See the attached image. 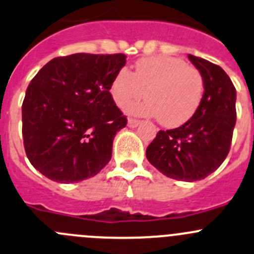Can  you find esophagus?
I'll list each match as a JSON object with an SVG mask.
<instances>
[{"label": "esophagus", "mask_w": 254, "mask_h": 254, "mask_svg": "<svg viewBox=\"0 0 254 254\" xmlns=\"http://www.w3.org/2000/svg\"><path fill=\"white\" fill-rule=\"evenodd\" d=\"M139 124H140V122L136 119H131V118H130V119L127 120V127H136Z\"/></svg>", "instance_id": "34e87169"}]
</instances>
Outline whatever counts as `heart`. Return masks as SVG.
Wrapping results in <instances>:
<instances>
[{
	"label": "heart",
	"mask_w": 254,
	"mask_h": 254,
	"mask_svg": "<svg viewBox=\"0 0 254 254\" xmlns=\"http://www.w3.org/2000/svg\"><path fill=\"white\" fill-rule=\"evenodd\" d=\"M145 90L149 100L132 105L130 112L159 117L165 127H177L197 112L203 97V79L197 69L187 67L181 59L160 56L140 59L134 74L122 68L110 83V94L120 108L141 99Z\"/></svg>",
	"instance_id": "b5f03b06"
}]
</instances>
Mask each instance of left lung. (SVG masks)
Segmentation results:
<instances>
[{
    "label": "left lung",
    "mask_w": 254,
    "mask_h": 254,
    "mask_svg": "<svg viewBox=\"0 0 254 254\" xmlns=\"http://www.w3.org/2000/svg\"><path fill=\"white\" fill-rule=\"evenodd\" d=\"M189 59L203 79L200 107L180 127L160 130L146 157L165 176L192 182L212 174L228 155L236 125V88L220 65L192 54Z\"/></svg>",
    "instance_id": "8db88e82"
}]
</instances>
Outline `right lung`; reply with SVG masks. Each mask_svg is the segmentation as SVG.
Returning <instances> with one entry per match:
<instances>
[{
	"label": "right lung",
	"mask_w": 254,
	"mask_h": 254,
	"mask_svg": "<svg viewBox=\"0 0 254 254\" xmlns=\"http://www.w3.org/2000/svg\"><path fill=\"white\" fill-rule=\"evenodd\" d=\"M125 63L122 53H75L53 58L34 75L22 104V135L42 175L72 184L110 161L115 134L127 123L110 83Z\"/></svg>",
	"instance_id": "right-lung-1"
}]
</instances>
